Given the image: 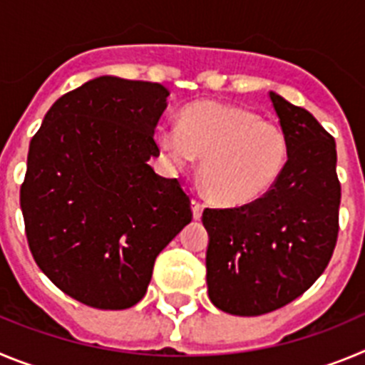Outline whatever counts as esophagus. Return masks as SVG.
I'll return each mask as SVG.
<instances>
[{
	"label": "esophagus",
	"instance_id": "1",
	"mask_svg": "<svg viewBox=\"0 0 365 365\" xmlns=\"http://www.w3.org/2000/svg\"><path fill=\"white\" fill-rule=\"evenodd\" d=\"M190 205H192V218L195 220L202 218V212H203L202 203H200L198 200H192V202H190Z\"/></svg>",
	"mask_w": 365,
	"mask_h": 365
}]
</instances>
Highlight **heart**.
Masks as SVG:
<instances>
[{
	"instance_id": "heart-1",
	"label": "heart",
	"mask_w": 365,
	"mask_h": 365,
	"mask_svg": "<svg viewBox=\"0 0 365 365\" xmlns=\"http://www.w3.org/2000/svg\"><path fill=\"white\" fill-rule=\"evenodd\" d=\"M160 149L175 167L196 158L205 192L225 207H245L269 195L289 162V138L277 121L220 101H196L178 125L160 127Z\"/></svg>"
}]
</instances>
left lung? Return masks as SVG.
Instances as JSON below:
<instances>
[{"instance_id":"left-lung-1","label":"left lung","mask_w":365,"mask_h":365,"mask_svg":"<svg viewBox=\"0 0 365 365\" xmlns=\"http://www.w3.org/2000/svg\"><path fill=\"white\" fill-rule=\"evenodd\" d=\"M289 138V162L269 195L235 209H205L207 289L218 309L258 317L317 282L338 236L334 138L302 107L269 93Z\"/></svg>"}]
</instances>
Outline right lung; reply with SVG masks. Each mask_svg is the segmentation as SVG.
<instances>
[{
  "label": "right lung",
  "mask_w": 365,
  "mask_h": 365,
  "mask_svg": "<svg viewBox=\"0 0 365 365\" xmlns=\"http://www.w3.org/2000/svg\"><path fill=\"white\" fill-rule=\"evenodd\" d=\"M167 96L160 83L94 78L56 100L31 140L29 247L56 287L96 309L142 300L156 256L192 220L178 180L149 165Z\"/></svg>",
  "instance_id": "add662e5"
}]
</instances>
